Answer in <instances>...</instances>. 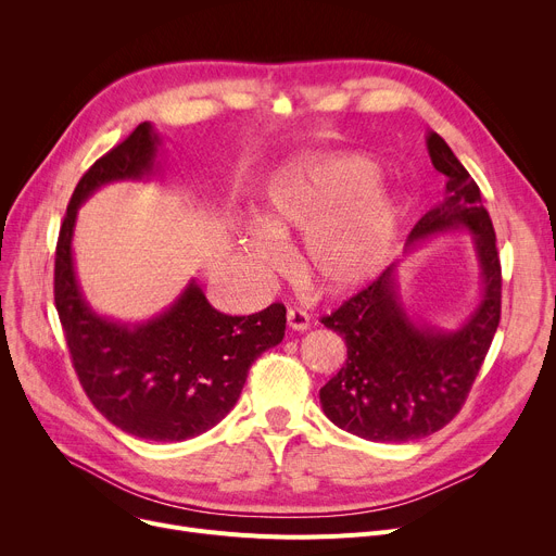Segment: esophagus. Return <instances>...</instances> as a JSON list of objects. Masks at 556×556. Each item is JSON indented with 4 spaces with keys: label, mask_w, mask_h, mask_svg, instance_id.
<instances>
[{
    "label": "esophagus",
    "mask_w": 556,
    "mask_h": 556,
    "mask_svg": "<svg viewBox=\"0 0 556 556\" xmlns=\"http://www.w3.org/2000/svg\"><path fill=\"white\" fill-rule=\"evenodd\" d=\"M286 319H288V327L293 331H306L311 327V317L302 308H288Z\"/></svg>",
    "instance_id": "34e87169"
}]
</instances>
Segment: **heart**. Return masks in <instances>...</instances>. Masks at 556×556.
Returning a JSON list of instances; mask_svg holds the SVG:
<instances>
[{"label":"heart","instance_id":"1","mask_svg":"<svg viewBox=\"0 0 556 556\" xmlns=\"http://www.w3.org/2000/svg\"><path fill=\"white\" fill-rule=\"evenodd\" d=\"M367 160L344 153H302L286 160L261 191L258 227L248 252L258 268H275V241L304 233L302 268L327 293H349L367 281L390 248L401 210L378 189Z\"/></svg>","mask_w":556,"mask_h":556}]
</instances>
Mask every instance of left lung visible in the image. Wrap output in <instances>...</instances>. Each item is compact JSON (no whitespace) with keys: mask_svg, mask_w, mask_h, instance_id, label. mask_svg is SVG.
Segmentation results:
<instances>
[{"mask_svg":"<svg viewBox=\"0 0 556 556\" xmlns=\"http://www.w3.org/2000/svg\"><path fill=\"white\" fill-rule=\"evenodd\" d=\"M426 143L432 166L446 175V193L413 227L407 248L434 233L469 229L482 270V300L459 329L415 325L401 304L392 263L323 317L344 340L346 361L319 390V403L338 428L369 442H413L451 424L501 323V256L480 187L440 135L430 132Z\"/></svg>","mask_w":556,"mask_h":556,"instance_id":"obj_1","label":"left lung"}]
</instances>
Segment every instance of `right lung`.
Masks as SVG:
<instances>
[{
	"label": "right lung",
	"mask_w": 556,
	"mask_h": 556,
	"mask_svg": "<svg viewBox=\"0 0 556 556\" xmlns=\"http://www.w3.org/2000/svg\"><path fill=\"white\" fill-rule=\"evenodd\" d=\"M157 149V132L143 122L85 170L58 233L53 300L72 365L97 410L141 440L182 442L216 426L239 401L252 363L283 340L286 306L225 315L191 281L170 308L130 327L85 302L72 256L78 207L108 182L149 178Z\"/></svg>",
	"instance_id": "obj_1"
}]
</instances>
